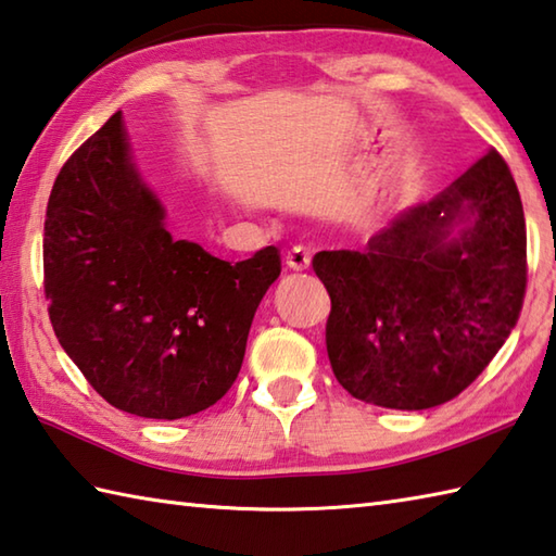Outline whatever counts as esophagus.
Instances as JSON below:
<instances>
[{
	"label": "esophagus",
	"mask_w": 556,
	"mask_h": 556,
	"mask_svg": "<svg viewBox=\"0 0 556 556\" xmlns=\"http://www.w3.org/2000/svg\"><path fill=\"white\" fill-rule=\"evenodd\" d=\"M287 267L293 271H303L311 267V253L308 248L303 245H293L291 250H287Z\"/></svg>",
	"instance_id": "esophagus-1"
}]
</instances>
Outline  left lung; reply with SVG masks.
I'll return each mask as SVG.
<instances>
[{
	"mask_svg": "<svg viewBox=\"0 0 556 556\" xmlns=\"http://www.w3.org/2000/svg\"><path fill=\"white\" fill-rule=\"evenodd\" d=\"M313 269L332 301L325 344L346 393L390 409L443 405L484 371L523 308L528 238L516 180L489 149L362 253L320 250Z\"/></svg>",
	"mask_w": 556,
	"mask_h": 556,
	"instance_id": "left-lung-1",
	"label": "left lung"
}]
</instances>
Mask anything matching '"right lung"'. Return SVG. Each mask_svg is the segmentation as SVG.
Listing matches in <instances>:
<instances>
[{"instance_id":"add662e5","label":"right lung","mask_w":556,"mask_h":556,"mask_svg":"<svg viewBox=\"0 0 556 556\" xmlns=\"http://www.w3.org/2000/svg\"><path fill=\"white\" fill-rule=\"evenodd\" d=\"M42 271L52 330L96 393L129 415L182 419L233 386L281 257L267 245L233 265L173 241L115 113L52 185Z\"/></svg>"}]
</instances>
